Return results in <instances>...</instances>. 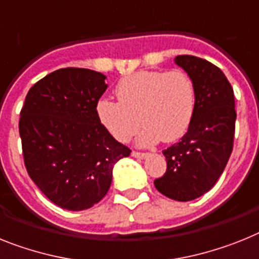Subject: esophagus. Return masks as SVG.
Listing matches in <instances>:
<instances>
[{
  "mask_svg": "<svg viewBox=\"0 0 259 259\" xmlns=\"http://www.w3.org/2000/svg\"><path fill=\"white\" fill-rule=\"evenodd\" d=\"M132 155H133L134 158H138V159H143V158H146V156H147V153H140V151H133V153H132Z\"/></svg>",
  "mask_w": 259,
  "mask_h": 259,
  "instance_id": "esophagus-1",
  "label": "esophagus"
}]
</instances>
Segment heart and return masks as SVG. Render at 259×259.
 I'll list each match as a JSON object with an SVG mask.
<instances>
[{"mask_svg": "<svg viewBox=\"0 0 259 259\" xmlns=\"http://www.w3.org/2000/svg\"><path fill=\"white\" fill-rule=\"evenodd\" d=\"M118 103L101 100L97 116L105 129L119 142H127L145 126L138 142L150 146L170 143L186 134L192 121L196 92L191 77L180 69L140 71L118 81Z\"/></svg>", "mask_w": 259, "mask_h": 259, "instance_id": "1", "label": "heart"}]
</instances>
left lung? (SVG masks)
I'll return each instance as SVG.
<instances>
[{
    "instance_id": "obj_1",
    "label": "left lung",
    "mask_w": 259,
    "mask_h": 259,
    "mask_svg": "<svg viewBox=\"0 0 259 259\" xmlns=\"http://www.w3.org/2000/svg\"><path fill=\"white\" fill-rule=\"evenodd\" d=\"M175 63L193 81L196 104L187 133L163 150L167 170L154 186L170 199L190 201L221 177L233 150L237 114L233 88L219 67L192 55L177 56Z\"/></svg>"
}]
</instances>
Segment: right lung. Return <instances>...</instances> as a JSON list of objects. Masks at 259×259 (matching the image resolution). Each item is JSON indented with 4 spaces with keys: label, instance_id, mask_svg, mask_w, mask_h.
Masks as SVG:
<instances>
[{
    "label": "right lung",
    "instance_id": "right-lung-1",
    "mask_svg": "<svg viewBox=\"0 0 259 259\" xmlns=\"http://www.w3.org/2000/svg\"><path fill=\"white\" fill-rule=\"evenodd\" d=\"M106 76L87 68H62L30 88L19 118L25 167L58 207L84 210L103 199L113 167L132 150L97 116Z\"/></svg>",
    "mask_w": 259,
    "mask_h": 259
}]
</instances>
